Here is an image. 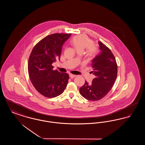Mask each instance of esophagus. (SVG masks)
<instances>
[{"label":"esophagus","instance_id":"34e87169","mask_svg":"<svg viewBox=\"0 0 145 145\" xmlns=\"http://www.w3.org/2000/svg\"><path fill=\"white\" fill-rule=\"evenodd\" d=\"M69 77L70 78H74V77H76V75H74V74H71V73H70L69 74Z\"/></svg>","mask_w":145,"mask_h":145}]
</instances>
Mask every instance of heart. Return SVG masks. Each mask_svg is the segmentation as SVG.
I'll list each match as a JSON object with an SVG mask.
<instances>
[{
    "instance_id": "obj_1",
    "label": "heart",
    "mask_w": 145,
    "mask_h": 145,
    "mask_svg": "<svg viewBox=\"0 0 145 145\" xmlns=\"http://www.w3.org/2000/svg\"><path fill=\"white\" fill-rule=\"evenodd\" d=\"M71 43L77 52H83L86 48V54L89 57L95 56L98 51L97 47L93 44L92 40L84 35H76L73 37L71 40Z\"/></svg>"
}]
</instances>
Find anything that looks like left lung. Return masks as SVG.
I'll return each instance as SVG.
<instances>
[{
    "label": "left lung",
    "instance_id": "left-lung-1",
    "mask_svg": "<svg viewBox=\"0 0 145 145\" xmlns=\"http://www.w3.org/2000/svg\"><path fill=\"white\" fill-rule=\"evenodd\" d=\"M101 52L92 60L91 72L96 77L92 83L85 84L79 89L80 95L85 99L99 101L105 96L112 88L117 75V65L115 57L110 49L99 42Z\"/></svg>",
    "mask_w": 145,
    "mask_h": 145
}]
</instances>
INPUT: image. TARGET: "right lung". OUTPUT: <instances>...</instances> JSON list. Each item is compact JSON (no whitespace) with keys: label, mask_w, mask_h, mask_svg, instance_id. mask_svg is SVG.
Returning <instances> with one entry per match:
<instances>
[{"label":"right lung","mask_w":145,"mask_h":145,"mask_svg":"<svg viewBox=\"0 0 145 145\" xmlns=\"http://www.w3.org/2000/svg\"><path fill=\"white\" fill-rule=\"evenodd\" d=\"M71 34L49 35L39 42L29 58L28 73L35 89L48 98L58 96L66 89L69 75L53 70L52 63L60 59L62 45Z\"/></svg>","instance_id":"right-lung-1"}]
</instances>
